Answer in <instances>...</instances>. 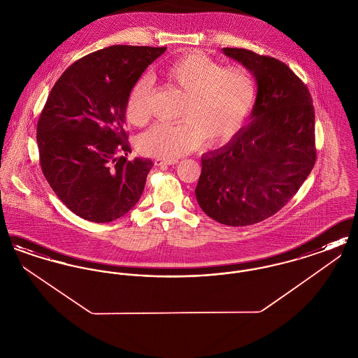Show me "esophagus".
I'll return each instance as SVG.
<instances>
[{"instance_id": "1", "label": "esophagus", "mask_w": 358, "mask_h": 358, "mask_svg": "<svg viewBox=\"0 0 358 358\" xmlns=\"http://www.w3.org/2000/svg\"><path fill=\"white\" fill-rule=\"evenodd\" d=\"M178 161L177 159H173V161H165V159H155L154 164L157 166H171V165H176Z\"/></svg>"}]
</instances>
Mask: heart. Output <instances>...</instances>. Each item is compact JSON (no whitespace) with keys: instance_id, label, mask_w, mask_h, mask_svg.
Listing matches in <instances>:
<instances>
[{"instance_id":"b5f03b06","label":"heart","mask_w":358,"mask_h":358,"mask_svg":"<svg viewBox=\"0 0 358 358\" xmlns=\"http://www.w3.org/2000/svg\"><path fill=\"white\" fill-rule=\"evenodd\" d=\"M165 79L187 95L180 111L182 122L158 123L136 141L138 152L173 161L199 149L228 145L241 131L256 101L252 73L243 67L227 69L201 52H189L171 62ZM152 82L142 76L131 87L126 118L134 126L150 120Z\"/></svg>"}]
</instances>
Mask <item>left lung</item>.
Wrapping results in <instances>:
<instances>
[{"label":"left lung","mask_w":358,"mask_h":358,"mask_svg":"<svg viewBox=\"0 0 358 358\" xmlns=\"http://www.w3.org/2000/svg\"><path fill=\"white\" fill-rule=\"evenodd\" d=\"M255 78L251 120L220 149L201 155L200 208L215 222L245 227L289 203L315 164L314 107L306 85L282 62L222 48Z\"/></svg>","instance_id":"left-lung-1"}]
</instances>
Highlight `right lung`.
<instances>
[{
  "mask_svg": "<svg viewBox=\"0 0 358 358\" xmlns=\"http://www.w3.org/2000/svg\"><path fill=\"white\" fill-rule=\"evenodd\" d=\"M165 51L107 47L73 63L52 88L37 122L40 165L56 196L85 220H117L142 196L153 162L126 158V102Z\"/></svg>",
  "mask_w": 358,
  "mask_h": 358,
  "instance_id": "add662e5",
  "label": "right lung"
}]
</instances>
